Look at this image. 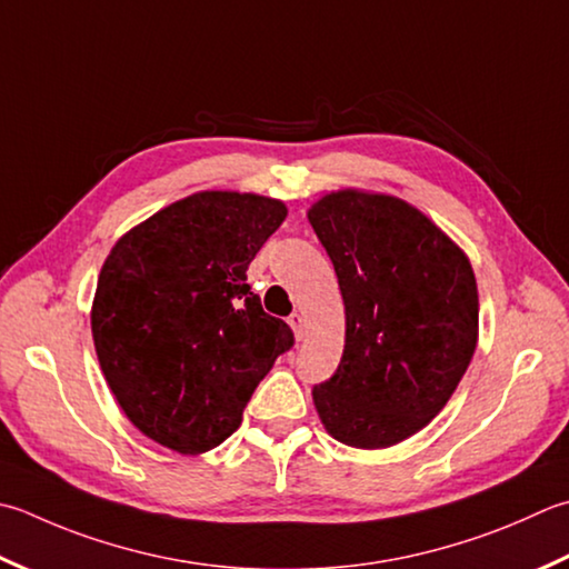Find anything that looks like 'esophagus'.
Wrapping results in <instances>:
<instances>
[{
    "mask_svg": "<svg viewBox=\"0 0 569 569\" xmlns=\"http://www.w3.org/2000/svg\"><path fill=\"white\" fill-rule=\"evenodd\" d=\"M288 326L293 328V336H296V340H303V336H306V322H303V316H300V313H293L291 318H288Z\"/></svg>",
    "mask_w": 569,
    "mask_h": 569,
    "instance_id": "obj_1",
    "label": "esophagus"
}]
</instances>
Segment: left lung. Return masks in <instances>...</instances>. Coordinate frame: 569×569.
<instances>
[{"instance_id": "obj_1", "label": "left lung", "mask_w": 569, "mask_h": 569, "mask_svg": "<svg viewBox=\"0 0 569 569\" xmlns=\"http://www.w3.org/2000/svg\"><path fill=\"white\" fill-rule=\"evenodd\" d=\"M308 219L336 266L348 320L336 375L313 387L316 409L348 447H395L439 415L473 358V269L397 197L342 189Z\"/></svg>"}]
</instances>
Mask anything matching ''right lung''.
<instances>
[{
	"mask_svg": "<svg viewBox=\"0 0 569 569\" xmlns=\"http://www.w3.org/2000/svg\"><path fill=\"white\" fill-rule=\"evenodd\" d=\"M278 199L199 192L128 231L100 269L91 330L100 370L144 437L180 453L219 447L293 330L247 271L283 224Z\"/></svg>",
	"mask_w": 569,
	"mask_h": 569,
	"instance_id": "right-lung-1",
	"label": "right lung"
}]
</instances>
